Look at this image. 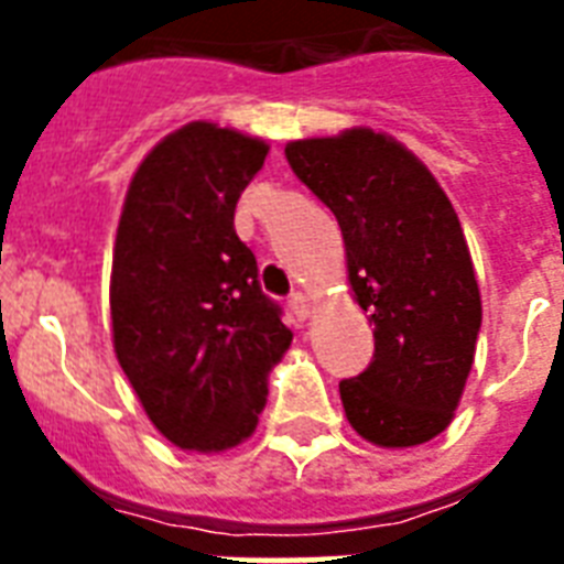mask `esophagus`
<instances>
[{
    "instance_id": "1",
    "label": "esophagus",
    "mask_w": 564,
    "mask_h": 564,
    "mask_svg": "<svg viewBox=\"0 0 564 564\" xmlns=\"http://www.w3.org/2000/svg\"><path fill=\"white\" fill-rule=\"evenodd\" d=\"M290 307H292V313H295V316L304 322V318L313 316L316 304H313V299H310V295H304V292H295V295L290 299Z\"/></svg>"
}]
</instances>
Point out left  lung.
<instances>
[{
	"mask_svg": "<svg viewBox=\"0 0 564 564\" xmlns=\"http://www.w3.org/2000/svg\"><path fill=\"white\" fill-rule=\"evenodd\" d=\"M292 172L343 228L354 301L375 325V360L343 380L345 415L377 447H415L454 421L482 304L463 225L433 172L383 131L286 143Z\"/></svg>",
	"mask_w": 564,
	"mask_h": 564,
	"instance_id": "8db88e82",
	"label": "left lung"
}]
</instances>
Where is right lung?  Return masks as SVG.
Returning a JSON list of instances; mask_svg holds the SVG:
<instances>
[{
  "label": "right lung",
  "mask_w": 564,
  "mask_h": 564,
  "mask_svg": "<svg viewBox=\"0 0 564 564\" xmlns=\"http://www.w3.org/2000/svg\"><path fill=\"white\" fill-rule=\"evenodd\" d=\"M269 143L187 122L128 184L110 269L113 351L145 415L181 451L221 454L257 430L292 330L234 230Z\"/></svg>",
  "instance_id": "1"
}]
</instances>
